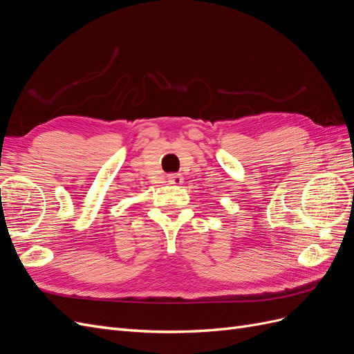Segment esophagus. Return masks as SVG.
<instances>
[{
    "label": "esophagus",
    "mask_w": 354,
    "mask_h": 354,
    "mask_svg": "<svg viewBox=\"0 0 354 354\" xmlns=\"http://www.w3.org/2000/svg\"><path fill=\"white\" fill-rule=\"evenodd\" d=\"M168 183L169 185H174V186L183 185V177H181L180 174H169L168 176Z\"/></svg>",
    "instance_id": "34e87169"
}]
</instances>
